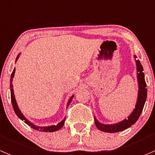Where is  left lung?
<instances>
[{
    "label": "left lung",
    "instance_id": "obj_1",
    "mask_svg": "<svg viewBox=\"0 0 155 155\" xmlns=\"http://www.w3.org/2000/svg\"><path fill=\"white\" fill-rule=\"evenodd\" d=\"M135 58H136V57L135 56ZM136 61L138 71V82H139V95H138L136 108L133 111V113L129 116L128 119H125L118 124H113V125H106V124H101L94 117V123H95L96 127L101 131L105 132V133H117V132L123 131L133 125L140 117L141 113L142 112L144 105H145V101H146L147 88L146 82L145 80V75L143 73V67L141 65L140 61L139 60Z\"/></svg>",
    "mask_w": 155,
    "mask_h": 155
}]
</instances>
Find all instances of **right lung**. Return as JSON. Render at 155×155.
I'll use <instances>...</instances> for the list:
<instances>
[{
    "label": "right lung",
    "mask_w": 155,
    "mask_h": 155,
    "mask_svg": "<svg viewBox=\"0 0 155 155\" xmlns=\"http://www.w3.org/2000/svg\"><path fill=\"white\" fill-rule=\"evenodd\" d=\"M18 58H19V55H18L17 58H16V60L18 59ZM14 73H15V68L13 69V73H12L11 76H10V95H11V102H12V105H13V110H14L15 113H16V114L17 115L18 117H19V119L22 120H23L24 122H25V124H27V125L29 126V127H31L32 129H34V130H40V131H41V132H47V133H51V132H55V131H57V130H59L60 129L62 128V127H64V122H65L66 117L64 118V119L63 120L61 121V123H59V124H58V125H56V126L54 125V126H51V127H36V126L33 125V124H31V122H29V121H28V120H27L26 118H25V117L22 115V114L21 113V111L19 110V109L18 108L17 104H16V99H15V97H14V93H13V84H12V82H13V76H14ZM73 97V95L72 96V97L70 98V100H69L68 103H67V107H68L69 104H70V102H71Z\"/></svg>",
    "instance_id": "obj_1"
}]
</instances>
